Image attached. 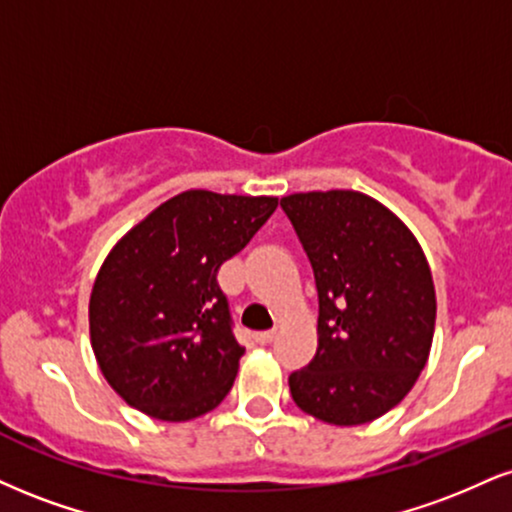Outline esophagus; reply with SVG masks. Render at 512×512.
<instances>
[{
	"instance_id": "esophagus-1",
	"label": "esophagus",
	"mask_w": 512,
	"mask_h": 512,
	"mask_svg": "<svg viewBox=\"0 0 512 512\" xmlns=\"http://www.w3.org/2000/svg\"><path fill=\"white\" fill-rule=\"evenodd\" d=\"M276 338V329H269V331H260V334H255V341L262 343V346H267V343H272Z\"/></svg>"
}]
</instances>
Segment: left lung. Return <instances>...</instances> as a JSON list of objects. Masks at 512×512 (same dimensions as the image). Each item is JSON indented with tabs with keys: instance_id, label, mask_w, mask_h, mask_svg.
Here are the masks:
<instances>
[{
	"instance_id": "8db88e82",
	"label": "left lung",
	"mask_w": 512,
	"mask_h": 512,
	"mask_svg": "<svg viewBox=\"0 0 512 512\" xmlns=\"http://www.w3.org/2000/svg\"><path fill=\"white\" fill-rule=\"evenodd\" d=\"M312 264L317 353L288 377L300 410L355 427L386 415L427 365L436 293L427 257L391 209L355 190L281 197Z\"/></svg>"
}]
</instances>
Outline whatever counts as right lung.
<instances>
[{"instance_id": "add662e5", "label": "right lung", "mask_w": 512, "mask_h": 512, "mask_svg": "<svg viewBox=\"0 0 512 512\" xmlns=\"http://www.w3.org/2000/svg\"><path fill=\"white\" fill-rule=\"evenodd\" d=\"M276 205L279 197L186 190L114 245L92 286L90 343L131 408L186 422L226 398L245 348L217 274Z\"/></svg>"}]
</instances>
